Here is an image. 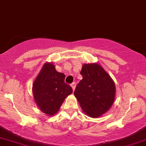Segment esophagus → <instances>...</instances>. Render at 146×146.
<instances>
[{
  "label": "esophagus",
  "mask_w": 146,
  "mask_h": 146,
  "mask_svg": "<svg viewBox=\"0 0 146 146\" xmlns=\"http://www.w3.org/2000/svg\"><path fill=\"white\" fill-rule=\"evenodd\" d=\"M71 86H72V89H73V91H74V89H75V86H76V83H75V82H73V83H72V84H71Z\"/></svg>",
  "instance_id": "obj_1"
}]
</instances>
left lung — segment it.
I'll use <instances>...</instances> for the list:
<instances>
[{
    "mask_svg": "<svg viewBox=\"0 0 146 146\" xmlns=\"http://www.w3.org/2000/svg\"><path fill=\"white\" fill-rule=\"evenodd\" d=\"M74 94L87 115L98 117L110 109L114 100L115 86L106 72L97 63L84 64Z\"/></svg>",
    "mask_w": 146,
    "mask_h": 146,
    "instance_id": "obj_1",
    "label": "left lung"
}]
</instances>
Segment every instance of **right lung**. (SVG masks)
<instances>
[{"mask_svg": "<svg viewBox=\"0 0 146 146\" xmlns=\"http://www.w3.org/2000/svg\"><path fill=\"white\" fill-rule=\"evenodd\" d=\"M65 74L56 71L52 63L44 64L32 86L34 99L43 113L53 115L59 111L72 88L65 83Z\"/></svg>", "mask_w": 146, "mask_h": 146, "instance_id": "right-lung-1", "label": "right lung"}]
</instances>
